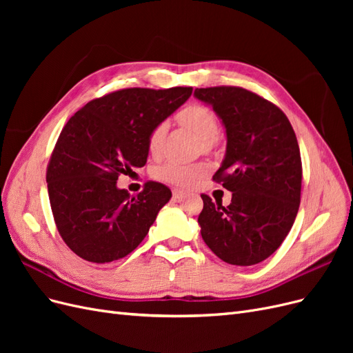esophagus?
Returning a JSON list of instances; mask_svg holds the SVG:
<instances>
[{
    "label": "esophagus",
    "mask_w": 353,
    "mask_h": 353,
    "mask_svg": "<svg viewBox=\"0 0 353 353\" xmlns=\"http://www.w3.org/2000/svg\"><path fill=\"white\" fill-rule=\"evenodd\" d=\"M172 194H174V199H176V200H183L187 196L185 191L181 190V188H174L172 190Z\"/></svg>",
    "instance_id": "obj_1"
}]
</instances>
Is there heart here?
<instances>
[{"mask_svg": "<svg viewBox=\"0 0 353 353\" xmlns=\"http://www.w3.org/2000/svg\"><path fill=\"white\" fill-rule=\"evenodd\" d=\"M176 122L191 131L200 138V144L205 150H210L215 145L216 134H218V119L215 113L209 108L199 103H191L185 108L181 109L175 114ZM166 137V125L157 123L154 125L147 134V148L153 156H157L162 150ZM208 163L205 162H194V163H179L170 162L159 165L154 170V178L165 181L169 184H175L181 187L193 185L196 181L208 172Z\"/></svg>", "mask_w": 353, "mask_h": 353, "instance_id": "heart-1", "label": "heart"}]
</instances>
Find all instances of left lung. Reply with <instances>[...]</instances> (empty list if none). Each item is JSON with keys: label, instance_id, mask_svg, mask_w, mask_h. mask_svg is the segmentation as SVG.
<instances>
[{"label": "left lung", "instance_id": "obj_1", "mask_svg": "<svg viewBox=\"0 0 353 353\" xmlns=\"http://www.w3.org/2000/svg\"><path fill=\"white\" fill-rule=\"evenodd\" d=\"M194 95L222 119L227 154L213 175L231 203L201 194L200 232L209 249L231 265L250 266L280 248L301 205L302 159L284 112L241 87L197 88Z\"/></svg>", "mask_w": 353, "mask_h": 353}]
</instances>
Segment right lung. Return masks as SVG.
Instances as JSON below:
<instances>
[{
	"mask_svg": "<svg viewBox=\"0 0 353 353\" xmlns=\"http://www.w3.org/2000/svg\"><path fill=\"white\" fill-rule=\"evenodd\" d=\"M193 88H125L94 99L63 126L47 166L50 205L63 241L79 258L105 263L137 249L170 190L147 181L131 197L116 181L147 162V134Z\"/></svg>",
	"mask_w": 353,
	"mask_h": 353,
	"instance_id": "right-lung-1",
	"label": "right lung"
}]
</instances>
